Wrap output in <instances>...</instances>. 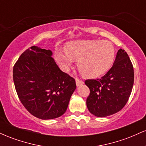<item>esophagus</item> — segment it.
I'll return each instance as SVG.
<instances>
[{
	"label": "esophagus",
	"mask_w": 146,
	"mask_h": 146,
	"mask_svg": "<svg viewBox=\"0 0 146 146\" xmlns=\"http://www.w3.org/2000/svg\"><path fill=\"white\" fill-rule=\"evenodd\" d=\"M84 84V82L82 81V80H80V79L79 78H76V84H77V86H80V85H82V84Z\"/></svg>",
	"instance_id": "1"
}]
</instances>
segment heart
<instances>
[{
  "label": "heart",
  "mask_w": 146,
  "mask_h": 146,
  "mask_svg": "<svg viewBox=\"0 0 146 146\" xmlns=\"http://www.w3.org/2000/svg\"><path fill=\"white\" fill-rule=\"evenodd\" d=\"M65 52L56 51L55 58L64 71L71 67L73 60L77 61L78 70L86 77L95 78L106 73L113 64L115 48L107 40H89L69 42Z\"/></svg>",
  "instance_id": "b5f03b06"
}]
</instances>
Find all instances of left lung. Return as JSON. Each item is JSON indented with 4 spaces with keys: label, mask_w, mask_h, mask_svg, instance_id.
<instances>
[{
    "label": "left lung",
    "mask_w": 146,
    "mask_h": 146,
    "mask_svg": "<svg viewBox=\"0 0 146 146\" xmlns=\"http://www.w3.org/2000/svg\"><path fill=\"white\" fill-rule=\"evenodd\" d=\"M90 94L86 99L90 113L104 117L117 113L126 104L134 84V69L128 55L120 48L113 66L100 79L85 80Z\"/></svg>",
    "instance_id": "left-lung-1"
}]
</instances>
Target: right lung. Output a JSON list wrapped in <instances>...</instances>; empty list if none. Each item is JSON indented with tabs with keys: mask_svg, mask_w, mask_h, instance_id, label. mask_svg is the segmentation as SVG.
<instances>
[{
	"mask_svg": "<svg viewBox=\"0 0 146 146\" xmlns=\"http://www.w3.org/2000/svg\"><path fill=\"white\" fill-rule=\"evenodd\" d=\"M51 56L50 50L32 46L22 53L13 68L18 98L41 119L62 115L76 88L75 79L62 71Z\"/></svg>",
	"mask_w": 146,
	"mask_h": 146,
	"instance_id": "right-lung-1",
	"label": "right lung"
}]
</instances>
